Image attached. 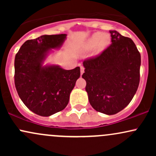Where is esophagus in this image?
I'll return each mask as SVG.
<instances>
[{"label":"esophagus","instance_id":"obj_1","mask_svg":"<svg viewBox=\"0 0 156 156\" xmlns=\"http://www.w3.org/2000/svg\"><path fill=\"white\" fill-rule=\"evenodd\" d=\"M80 74L82 75L84 72V67L83 66H80Z\"/></svg>","mask_w":156,"mask_h":156}]
</instances>
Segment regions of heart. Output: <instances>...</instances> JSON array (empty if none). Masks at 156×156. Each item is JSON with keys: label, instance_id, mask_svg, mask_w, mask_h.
<instances>
[{"label": "heart", "instance_id": "b5f03b06", "mask_svg": "<svg viewBox=\"0 0 156 156\" xmlns=\"http://www.w3.org/2000/svg\"><path fill=\"white\" fill-rule=\"evenodd\" d=\"M110 42V37L108 34H103L101 32L94 34L87 43V48H92L97 44V52H101Z\"/></svg>", "mask_w": 156, "mask_h": 156}]
</instances>
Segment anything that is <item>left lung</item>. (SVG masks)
<instances>
[{
  "instance_id": "obj_1",
  "label": "left lung",
  "mask_w": 156,
  "mask_h": 156,
  "mask_svg": "<svg viewBox=\"0 0 156 156\" xmlns=\"http://www.w3.org/2000/svg\"><path fill=\"white\" fill-rule=\"evenodd\" d=\"M112 44L83 61L89 101L97 112L113 115L133 99L140 80L141 55L130 38L110 31Z\"/></svg>"
}]
</instances>
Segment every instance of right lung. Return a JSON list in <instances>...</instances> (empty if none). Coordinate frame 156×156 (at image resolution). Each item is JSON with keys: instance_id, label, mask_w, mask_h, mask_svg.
Listing matches in <instances>:
<instances>
[{"instance_id": "1", "label": "right lung", "mask_w": 156, "mask_h": 156, "mask_svg": "<svg viewBox=\"0 0 156 156\" xmlns=\"http://www.w3.org/2000/svg\"><path fill=\"white\" fill-rule=\"evenodd\" d=\"M67 34L43 35L25 42L15 58V84L18 95L31 112L49 117L65 108L80 76V67L65 70L42 67L51 48L60 47Z\"/></svg>"}]
</instances>
